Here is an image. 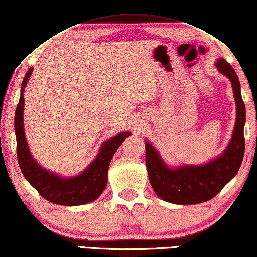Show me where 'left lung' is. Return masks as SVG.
Masks as SVG:
<instances>
[{
	"label": "left lung",
	"instance_id": "1",
	"mask_svg": "<svg viewBox=\"0 0 257 257\" xmlns=\"http://www.w3.org/2000/svg\"><path fill=\"white\" fill-rule=\"evenodd\" d=\"M217 68L232 82L236 103V123L230 145L218 159L204 165H186L169 169L157 152L146 141V167L152 187L161 199L176 204H196L211 200L236 175L244 154L243 126L246 109L240 92V82L233 68L218 60Z\"/></svg>",
	"mask_w": 257,
	"mask_h": 257
}]
</instances>
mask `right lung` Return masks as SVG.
I'll list each match as a JSON object with an SVG mask.
<instances>
[{"label": "right lung", "instance_id": "obj_1", "mask_svg": "<svg viewBox=\"0 0 257 257\" xmlns=\"http://www.w3.org/2000/svg\"><path fill=\"white\" fill-rule=\"evenodd\" d=\"M32 73V68L27 71L22 84V93L15 112V131L17 139V159L24 177L37 189L42 197L49 202L61 206H80L96 200L106 186L110 161L117 148L130 136V132H121L111 138L102 146L95 161L81 175L73 178L63 179L43 170L35 162L27 147L23 126L24 88Z\"/></svg>", "mask_w": 257, "mask_h": 257}]
</instances>
